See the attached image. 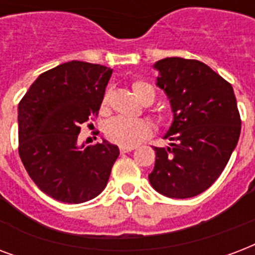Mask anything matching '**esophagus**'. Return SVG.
I'll list each match as a JSON object with an SVG mask.
<instances>
[{"instance_id": "34e87169", "label": "esophagus", "mask_w": 255, "mask_h": 255, "mask_svg": "<svg viewBox=\"0 0 255 255\" xmlns=\"http://www.w3.org/2000/svg\"><path fill=\"white\" fill-rule=\"evenodd\" d=\"M133 151V147H120V152L122 153H127Z\"/></svg>"}]
</instances>
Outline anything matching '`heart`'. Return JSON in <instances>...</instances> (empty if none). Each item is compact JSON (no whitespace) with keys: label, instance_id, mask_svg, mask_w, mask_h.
Wrapping results in <instances>:
<instances>
[{"label":"heart","instance_id":"obj_1","mask_svg":"<svg viewBox=\"0 0 255 255\" xmlns=\"http://www.w3.org/2000/svg\"><path fill=\"white\" fill-rule=\"evenodd\" d=\"M132 92L143 104H151L155 100V89L143 80L132 83ZM110 103V93H106L102 100V111H107ZM152 133V127L147 120H131L124 118H114L106 126V136L108 140L123 147H133L145 140Z\"/></svg>","mask_w":255,"mask_h":255}]
</instances>
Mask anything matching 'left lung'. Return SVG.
<instances>
[{
	"mask_svg": "<svg viewBox=\"0 0 255 255\" xmlns=\"http://www.w3.org/2000/svg\"><path fill=\"white\" fill-rule=\"evenodd\" d=\"M158 87L170 99L174 122L153 147L149 183L162 195L186 199L206 191L225 170L241 135V116L229 81L198 60L167 57L155 64Z\"/></svg>",
	"mask_w": 255,
	"mask_h": 255,
	"instance_id": "8db88e82",
	"label": "left lung"
}]
</instances>
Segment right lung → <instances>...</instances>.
<instances>
[{"instance_id":"obj_1","label":"right lung","mask_w":255,"mask_h":255,"mask_svg":"<svg viewBox=\"0 0 255 255\" xmlns=\"http://www.w3.org/2000/svg\"><path fill=\"white\" fill-rule=\"evenodd\" d=\"M111 75L99 64L69 61L41 73L19 102V158L37 187L56 201H91L108 183L118 145H79L77 137L81 124L99 114Z\"/></svg>"}]
</instances>
